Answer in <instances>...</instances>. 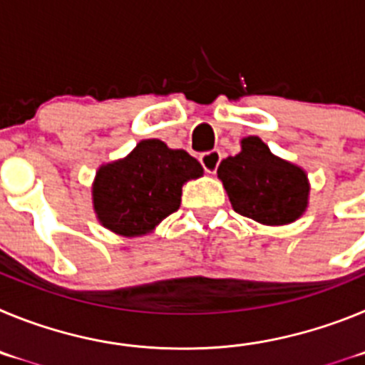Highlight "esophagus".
Masks as SVG:
<instances>
[{
  "instance_id": "esophagus-1",
  "label": "esophagus",
  "mask_w": 365,
  "mask_h": 365,
  "mask_svg": "<svg viewBox=\"0 0 365 365\" xmlns=\"http://www.w3.org/2000/svg\"><path fill=\"white\" fill-rule=\"evenodd\" d=\"M199 160H201L202 168H205L206 172H208V173H215V170H217L219 163H221V153H219L217 150L206 151V153H202L201 157H199Z\"/></svg>"
}]
</instances>
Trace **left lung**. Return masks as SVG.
<instances>
[{
  "label": "left lung",
  "mask_w": 365,
  "mask_h": 365,
  "mask_svg": "<svg viewBox=\"0 0 365 365\" xmlns=\"http://www.w3.org/2000/svg\"><path fill=\"white\" fill-rule=\"evenodd\" d=\"M217 177L232 208L267 227L294 222L307 210V172L274 155L259 137H245L240 153L219 164Z\"/></svg>",
  "instance_id": "1"
}]
</instances>
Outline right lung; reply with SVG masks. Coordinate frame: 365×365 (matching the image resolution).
<instances>
[{
    "label": "right lung",
    "mask_w": 365,
    "mask_h": 365,
    "mask_svg": "<svg viewBox=\"0 0 365 365\" xmlns=\"http://www.w3.org/2000/svg\"><path fill=\"white\" fill-rule=\"evenodd\" d=\"M201 175L199 160L185 150L140 140L124 159L98 168L91 188L96 219L124 237L151 234L179 208L185 182Z\"/></svg>",
    "instance_id": "add662e5"
}]
</instances>
